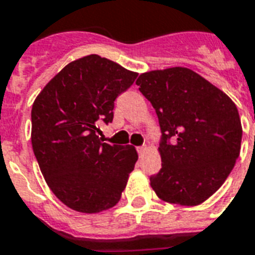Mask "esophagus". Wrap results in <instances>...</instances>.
Instances as JSON below:
<instances>
[{
    "label": "esophagus",
    "instance_id": "esophagus-1",
    "mask_svg": "<svg viewBox=\"0 0 255 255\" xmlns=\"http://www.w3.org/2000/svg\"><path fill=\"white\" fill-rule=\"evenodd\" d=\"M145 152H147V145H141V147H137V153H139L140 156H143Z\"/></svg>",
    "mask_w": 255,
    "mask_h": 255
}]
</instances>
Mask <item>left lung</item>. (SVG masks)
<instances>
[{"instance_id": "left-lung-1", "label": "left lung", "mask_w": 255, "mask_h": 255, "mask_svg": "<svg viewBox=\"0 0 255 255\" xmlns=\"http://www.w3.org/2000/svg\"><path fill=\"white\" fill-rule=\"evenodd\" d=\"M140 92L161 128V169L149 178L163 201L194 206L216 193L240 156L241 119L225 92L186 67L140 74Z\"/></svg>"}]
</instances>
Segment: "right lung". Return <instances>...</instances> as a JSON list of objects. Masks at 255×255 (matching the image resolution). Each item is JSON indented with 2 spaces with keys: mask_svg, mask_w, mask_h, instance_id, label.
Instances as JSON below:
<instances>
[{
  "mask_svg": "<svg viewBox=\"0 0 255 255\" xmlns=\"http://www.w3.org/2000/svg\"><path fill=\"white\" fill-rule=\"evenodd\" d=\"M136 77L91 54L65 66L34 100V155L51 192L70 209L92 214L119 202L137 152L103 143L96 132L111 123L114 102Z\"/></svg>",
  "mask_w": 255,
  "mask_h": 255,
  "instance_id": "1",
  "label": "right lung"
}]
</instances>
